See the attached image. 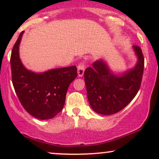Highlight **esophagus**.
I'll list each match as a JSON object with an SVG mask.
<instances>
[{
    "mask_svg": "<svg viewBox=\"0 0 159 159\" xmlns=\"http://www.w3.org/2000/svg\"><path fill=\"white\" fill-rule=\"evenodd\" d=\"M86 68V64L84 62H81L78 66V75L79 77H82L84 73V70Z\"/></svg>",
    "mask_w": 159,
    "mask_h": 159,
    "instance_id": "esophagus-1",
    "label": "esophagus"
}]
</instances>
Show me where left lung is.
<instances>
[{
    "instance_id": "obj_1",
    "label": "left lung",
    "mask_w": 159,
    "mask_h": 159,
    "mask_svg": "<svg viewBox=\"0 0 159 159\" xmlns=\"http://www.w3.org/2000/svg\"><path fill=\"white\" fill-rule=\"evenodd\" d=\"M138 56L134 68L121 75H114L103 60L96 61L84 71L87 98L97 114L111 115L123 109L134 98L141 84L144 58L139 46H133Z\"/></svg>"
}]
</instances>
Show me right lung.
I'll return each instance as SVG.
<instances>
[{"label":"right lung","mask_w":159,"mask_h":159,"mask_svg":"<svg viewBox=\"0 0 159 159\" xmlns=\"http://www.w3.org/2000/svg\"><path fill=\"white\" fill-rule=\"evenodd\" d=\"M24 31L19 34L10 57L12 81L24 108L39 120L54 117L63 109L69 86L77 77L75 66L54 69L43 73L31 72L19 58V45Z\"/></svg>","instance_id":"right-lung-1"}]
</instances>
